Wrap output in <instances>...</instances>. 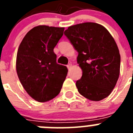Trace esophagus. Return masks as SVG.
Wrapping results in <instances>:
<instances>
[{
	"label": "esophagus",
	"mask_w": 133,
	"mask_h": 133,
	"mask_svg": "<svg viewBox=\"0 0 133 133\" xmlns=\"http://www.w3.org/2000/svg\"><path fill=\"white\" fill-rule=\"evenodd\" d=\"M72 64H71V63H69V64L67 65L68 69H69V70H70V69H71V67H72Z\"/></svg>",
	"instance_id": "1"
}]
</instances>
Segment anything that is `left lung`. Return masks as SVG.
I'll use <instances>...</instances> for the list:
<instances>
[{"label": "left lung", "mask_w": 133, "mask_h": 133, "mask_svg": "<svg viewBox=\"0 0 133 133\" xmlns=\"http://www.w3.org/2000/svg\"><path fill=\"white\" fill-rule=\"evenodd\" d=\"M64 35L78 52L77 63L83 70L76 83L78 91L90 101L107 97L119 77L121 55L107 29L95 23L70 26Z\"/></svg>", "instance_id": "8db88e82"}]
</instances>
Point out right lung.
Segmentation results:
<instances>
[{"label":"right lung","instance_id":"1","mask_svg":"<svg viewBox=\"0 0 133 133\" xmlns=\"http://www.w3.org/2000/svg\"><path fill=\"white\" fill-rule=\"evenodd\" d=\"M64 30L37 26L27 32L19 45L16 72L24 90L36 101L46 102L56 97L67 75V68L56 63L53 50Z\"/></svg>","mask_w":133,"mask_h":133}]
</instances>
